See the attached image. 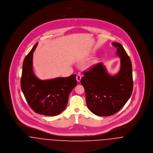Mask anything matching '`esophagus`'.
I'll list each match as a JSON object with an SVG mask.
<instances>
[{
	"label": "esophagus",
	"instance_id": "esophagus-1",
	"mask_svg": "<svg viewBox=\"0 0 153 153\" xmlns=\"http://www.w3.org/2000/svg\"><path fill=\"white\" fill-rule=\"evenodd\" d=\"M82 79V75L80 73H78L76 76V80L77 82H79Z\"/></svg>",
	"mask_w": 153,
	"mask_h": 153
}]
</instances>
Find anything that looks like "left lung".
Wrapping results in <instances>:
<instances>
[{"instance_id":"1","label":"left lung","mask_w":153,"mask_h":153,"mask_svg":"<svg viewBox=\"0 0 153 153\" xmlns=\"http://www.w3.org/2000/svg\"><path fill=\"white\" fill-rule=\"evenodd\" d=\"M117 55L120 57L121 67L114 76L110 75L102 63L83 72L81 84L85 92L88 108L99 116L114 114L125 105L130 97L133 80L130 59L123 46L114 42Z\"/></svg>"}]
</instances>
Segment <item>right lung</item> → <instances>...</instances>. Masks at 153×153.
Returning <instances> with one entry per match:
<instances>
[{"label": "right lung", "instance_id": "1", "mask_svg": "<svg viewBox=\"0 0 153 153\" xmlns=\"http://www.w3.org/2000/svg\"><path fill=\"white\" fill-rule=\"evenodd\" d=\"M36 43L25 58L21 77V88L25 97L35 113L47 116L61 113L68 102V95L76 86V75L41 80L33 71V55Z\"/></svg>", "mask_w": 153, "mask_h": 153}]
</instances>
